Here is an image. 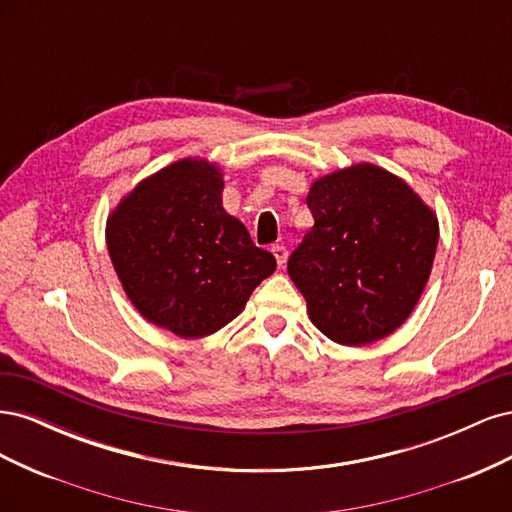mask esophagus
Returning a JSON list of instances; mask_svg holds the SVG:
<instances>
[{"mask_svg":"<svg viewBox=\"0 0 512 512\" xmlns=\"http://www.w3.org/2000/svg\"><path fill=\"white\" fill-rule=\"evenodd\" d=\"M271 252H273V256H275V260H277V265L284 267L286 260H288V250H286V247H284V245H273Z\"/></svg>","mask_w":512,"mask_h":512,"instance_id":"34e87169","label":"esophagus"}]
</instances>
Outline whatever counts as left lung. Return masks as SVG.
<instances>
[{
	"label": "left lung",
	"instance_id": "left-lung-1",
	"mask_svg": "<svg viewBox=\"0 0 512 512\" xmlns=\"http://www.w3.org/2000/svg\"><path fill=\"white\" fill-rule=\"evenodd\" d=\"M314 226L288 260L309 320L335 344L391 335L421 299L436 258V213L410 185L376 164L316 179L307 194Z\"/></svg>",
	"mask_w": 512,
	"mask_h": 512
}]
</instances>
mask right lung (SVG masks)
Returning <instances> with one entry per match:
<instances>
[{
	"mask_svg": "<svg viewBox=\"0 0 512 512\" xmlns=\"http://www.w3.org/2000/svg\"><path fill=\"white\" fill-rule=\"evenodd\" d=\"M218 164L183 158L143 179L106 220V247L145 320L185 339L235 320L275 271L271 252L222 207Z\"/></svg>",
	"mask_w": 512,
	"mask_h": 512,
	"instance_id": "obj_1",
	"label": "right lung"
}]
</instances>
